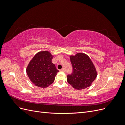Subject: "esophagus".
Instances as JSON below:
<instances>
[{
  "label": "esophagus",
  "mask_w": 125,
  "mask_h": 125,
  "mask_svg": "<svg viewBox=\"0 0 125 125\" xmlns=\"http://www.w3.org/2000/svg\"><path fill=\"white\" fill-rule=\"evenodd\" d=\"M59 71H65V69H64V68H62V69L59 70Z\"/></svg>",
  "instance_id": "obj_1"
}]
</instances>
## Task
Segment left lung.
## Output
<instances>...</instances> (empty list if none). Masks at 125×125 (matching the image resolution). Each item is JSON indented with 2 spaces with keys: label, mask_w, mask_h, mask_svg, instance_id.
Masks as SVG:
<instances>
[{
  "label": "left lung",
  "mask_w": 125,
  "mask_h": 125,
  "mask_svg": "<svg viewBox=\"0 0 125 125\" xmlns=\"http://www.w3.org/2000/svg\"><path fill=\"white\" fill-rule=\"evenodd\" d=\"M73 73L68 75L67 82L77 90L84 89L91 85L97 72L91 59L86 54L78 52L70 56Z\"/></svg>",
  "instance_id": "8db88e82"
}]
</instances>
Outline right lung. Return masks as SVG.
I'll return each mask as SVG.
<instances>
[{"label": "right lung", "instance_id": "1", "mask_svg": "<svg viewBox=\"0 0 125 125\" xmlns=\"http://www.w3.org/2000/svg\"><path fill=\"white\" fill-rule=\"evenodd\" d=\"M53 57L50 52L41 51L30 61L26 72L30 80L35 85L45 88L54 82L59 71L52 62Z\"/></svg>", "mask_w": 125, "mask_h": 125}]
</instances>
